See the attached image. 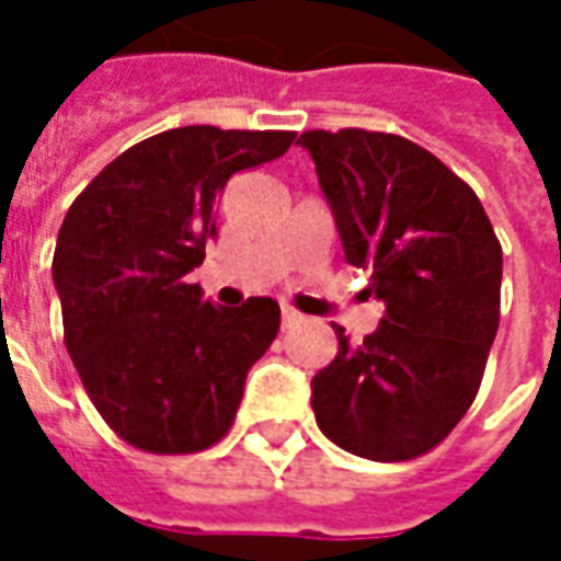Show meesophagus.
<instances>
[{"mask_svg":"<svg viewBox=\"0 0 561 561\" xmlns=\"http://www.w3.org/2000/svg\"><path fill=\"white\" fill-rule=\"evenodd\" d=\"M304 321V316L297 312V309H291V306H282V328H294V324H300Z\"/></svg>","mask_w":561,"mask_h":561,"instance_id":"34e87169","label":"esophagus"}]
</instances>
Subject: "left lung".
I'll use <instances>...</instances> for the list:
<instances>
[{"label":"left lung","instance_id":"left-lung-1","mask_svg":"<svg viewBox=\"0 0 561 561\" xmlns=\"http://www.w3.org/2000/svg\"><path fill=\"white\" fill-rule=\"evenodd\" d=\"M345 261L373 273L385 318L312 378L333 445L397 462L421 457L469 412L499 330L502 245L481 201L433 152L385 131H304Z\"/></svg>","mask_w":561,"mask_h":561}]
</instances>
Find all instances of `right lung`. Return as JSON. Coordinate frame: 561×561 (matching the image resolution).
I'll use <instances>...</instances> for the list:
<instances>
[{
	"label": "right lung",
	"instance_id": "1",
	"mask_svg": "<svg viewBox=\"0 0 561 561\" xmlns=\"http://www.w3.org/2000/svg\"><path fill=\"white\" fill-rule=\"evenodd\" d=\"M294 131L183 126L140 140L66 213L54 252L66 348L107 426L149 454H195L231 430L245 373L279 333V304L213 306L183 276L204 261L237 171Z\"/></svg>",
	"mask_w": 561,
	"mask_h": 561
}]
</instances>
